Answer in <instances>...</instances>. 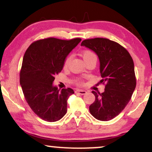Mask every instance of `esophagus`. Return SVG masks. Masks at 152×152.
Segmentation results:
<instances>
[{"mask_svg":"<svg viewBox=\"0 0 152 152\" xmlns=\"http://www.w3.org/2000/svg\"><path fill=\"white\" fill-rule=\"evenodd\" d=\"M76 93V94H81V95H83V94H86L87 92L86 90H76V92H75Z\"/></svg>","mask_w":152,"mask_h":152,"instance_id":"esophagus-1","label":"esophagus"}]
</instances>
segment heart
I'll return each mask as SVG.
<instances>
[{"mask_svg":"<svg viewBox=\"0 0 152 152\" xmlns=\"http://www.w3.org/2000/svg\"><path fill=\"white\" fill-rule=\"evenodd\" d=\"M81 56H82L83 59L85 62L88 61V60H90L91 59H92V58H96V56H95V54L94 53L91 51V50H83L81 53ZM69 61H70V58L67 57L65 59V60H64V67L65 68L67 67V66L69 65ZM77 84L82 85L83 81L81 80H78L77 81Z\"/></svg>","mask_w":152,"mask_h":152,"instance_id":"b5f03b06","label":"heart"}]
</instances>
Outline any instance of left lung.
Listing matches in <instances>:
<instances>
[{
  "label": "left lung",
  "instance_id": "8db88e82",
  "mask_svg": "<svg viewBox=\"0 0 152 152\" xmlns=\"http://www.w3.org/2000/svg\"><path fill=\"white\" fill-rule=\"evenodd\" d=\"M80 45L98 56L103 78L100 82L106 83L102 94L92 92L95 101L89 110L96 120L109 121L124 110L135 90L136 79L133 59L126 48L106 38L86 39Z\"/></svg>",
  "mask_w": 152,
  "mask_h": 152
}]
</instances>
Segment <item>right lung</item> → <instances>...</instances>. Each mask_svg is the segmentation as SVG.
Returning a JSON list of instances; mask_svg holds the SVG:
<instances>
[{
    "instance_id": "1",
    "label": "right lung",
    "mask_w": 152,
    "mask_h": 152,
    "mask_svg": "<svg viewBox=\"0 0 152 152\" xmlns=\"http://www.w3.org/2000/svg\"><path fill=\"white\" fill-rule=\"evenodd\" d=\"M80 41V38L62 40L53 37L37 40L24 54L20 85L30 108L42 120L56 122L67 111L66 102L74 90H60L53 83L69 53Z\"/></svg>"
}]
</instances>
